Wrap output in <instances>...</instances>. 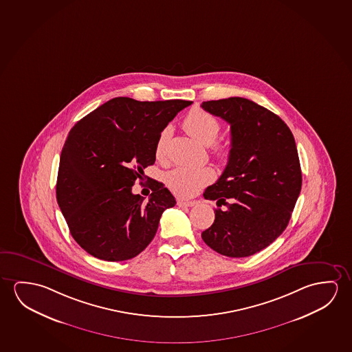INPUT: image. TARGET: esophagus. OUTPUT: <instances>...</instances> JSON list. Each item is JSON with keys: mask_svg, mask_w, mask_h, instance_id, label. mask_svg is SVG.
<instances>
[{"mask_svg": "<svg viewBox=\"0 0 352 352\" xmlns=\"http://www.w3.org/2000/svg\"><path fill=\"white\" fill-rule=\"evenodd\" d=\"M177 205L179 207H182V208H186V207H192V206L195 205V201L178 200Z\"/></svg>", "mask_w": 352, "mask_h": 352, "instance_id": "1", "label": "esophagus"}]
</instances>
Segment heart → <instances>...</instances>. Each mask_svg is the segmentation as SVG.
I'll return each instance as SVG.
<instances>
[{
  "instance_id": "obj_1",
  "label": "heart",
  "mask_w": 352,
  "mask_h": 352,
  "mask_svg": "<svg viewBox=\"0 0 352 352\" xmlns=\"http://www.w3.org/2000/svg\"><path fill=\"white\" fill-rule=\"evenodd\" d=\"M183 128L202 145L211 146L212 155L219 162H227L229 160L230 146L226 142H214L221 130V124L216 117L202 109H192L183 120ZM167 136L168 129L163 130L156 142L155 153L160 161L164 160L166 156ZM213 179L214 170L212 168L178 167L166 175V183L175 195L190 197L211 183Z\"/></svg>"
}]
</instances>
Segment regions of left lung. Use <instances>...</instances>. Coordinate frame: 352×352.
<instances>
[{
	"label": "left lung",
	"instance_id": "1",
	"mask_svg": "<svg viewBox=\"0 0 352 352\" xmlns=\"http://www.w3.org/2000/svg\"><path fill=\"white\" fill-rule=\"evenodd\" d=\"M230 125V157L221 178L204 192L216 218L201 236L228 257H248L270 246L290 221L302 174L292 130L248 98L202 102Z\"/></svg>",
	"mask_w": 352,
	"mask_h": 352
}]
</instances>
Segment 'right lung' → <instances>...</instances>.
<instances>
[{
    "label": "right lung",
    "instance_id": "right-lung-1",
    "mask_svg": "<svg viewBox=\"0 0 352 352\" xmlns=\"http://www.w3.org/2000/svg\"><path fill=\"white\" fill-rule=\"evenodd\" d=\"M191 103L114 98L72 128L60 153L56 197L72 236L87 254L118 262L151 243L163 211L177 202L153 179L146 202L131 188L156 161L161 131Z\"/></svg>",
    "mask_w": 352,
    "mask_h": 352
}]
</instances>
